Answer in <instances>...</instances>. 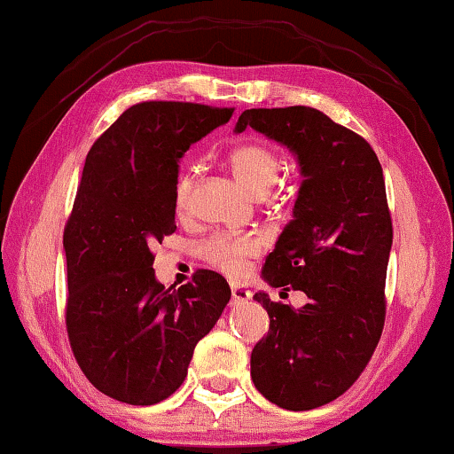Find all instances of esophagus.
Here are the masks:
<instances>
[{
	"label": "esophagus",
	"instance_id": "1",
	"mask_svg": "<svg viewBox=\"0 0 454 454\" xmlns=\"http://www.w3.org/2000/svg\"><path fill=\"white\" fill-rule=\"evenodd\" d=\"M230 290H232V306H242L250 301V290L246 286H240V284H232Z\"/></svg>",
	"mask_w": 454,
	"mask_h": 454
}]
</instances>
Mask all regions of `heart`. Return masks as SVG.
Returning <instances> with one entry per match:
<instances>
[{"label": "heart", "instance_id": "b5f03b06", "mask_svg": "<svg viewBox=\"0 0 454 454\" xmlns=\"http://www.w3.org/2000/svg\"><path fill=\"white\" fill-rule=\"evenodd\" d=\"M230 168L236 180L254 194L264 198L278 180L280 158L270 145L266 144H242L230 152ZM192 196V174L182 172L176 180L174 204L176 210L184 212L190 204ZM204 256L214 266L224 270L230 276H240L246 270L248 258L260 252V242L254 236H216L204 244Z\"/></svg>", "mask_w": 454, "mask_h": 454}]
</instances>
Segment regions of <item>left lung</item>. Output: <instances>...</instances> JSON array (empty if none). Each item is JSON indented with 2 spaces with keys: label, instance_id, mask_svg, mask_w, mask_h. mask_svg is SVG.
<instances>
[{
  "label": "left lung",
  "instance_id": "obj_1",
  "mask_svg": "<svg viewBox=\"0 0 454 454\" xmlns=\"http://www.w3.org/2000/svg\"><path fill=\"white\" fill-rule=\"evenodd\" d=\"M248 126L286 145L302 176L262 278L309 296L292 309L256 292L270 328L252 350L250 374L270 403L310 411L347 393L380 340L393 246L382 168L364 137L314 107L246 110L234 132Z\"/></svg>",
  "mask_w": 454,
  "mask_h": 454
}]
</instances>
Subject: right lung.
I'll return each instance as SVG.
<instances>
[{
	"label": "right lung",
	"mask_w": 454,
	"mask_h": 454,
	"mask_svg": "<svg viewBox=\"0 0 454 454\" xmlns=\"http://www.w3.org/2000/svg\"><path fill=\"white\" fill-rule=\"evenodd\" d=\"M232 107L144 102L121 114L86 158L64 230L66 326L83 374L107 396L156 404L180 388L200 338L232 296L200 270L180 288L153 272V244L176 230L180 160Z\"/></svg>",
	"instance_id": "1"
}]
</instances>
